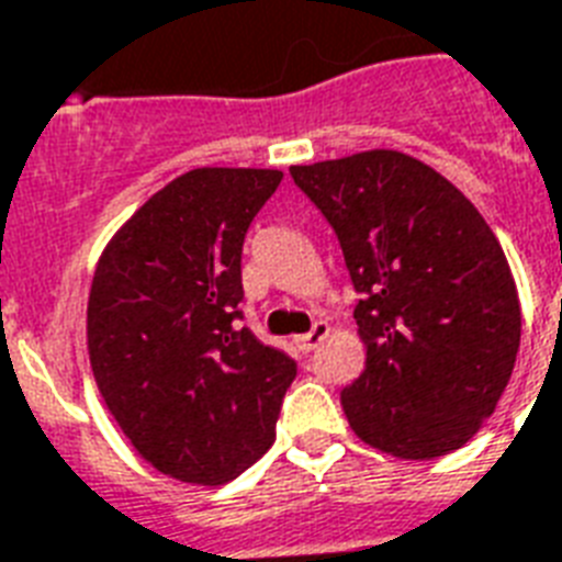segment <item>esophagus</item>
Wrapping results in <instances>:
<instances>
[{
    "label": "esophagus",
    "instance_id": "obj_1",
    "mask_svg": "<svg viewBox=\"0 0 562 562\" xmlns=\"http://www.w3.org/2000/svg\"><path fill=\"white\" fill-rule=\"evenodd\" d=\"M327 333H329L327 324H324V321H315V327H312L306 336L294 338V345H297V350H303V353H310V350L318 348L321 341L327 338Z\"/></svg>",
    "mask_w": 562,
    "mask_h": 562
}]
</instances>
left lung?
Returning <instances> with one entry per match:
<instances>
[{
	"mask_svg": "<svg viewBox=\"0 0 562 562\" xmlns=\"http://www.w3.org/2000/svg\"><path fill=\"white\" fill-rule=\"evenodd\" d=\"M345 252L366 371L341 392L353 434L401 460L457 451L495 413L521 338L498 238L460 188L397 149L291 167Z\"/></svg>",
	"mask_w": 562,
	"mask_h": 562,
	"instance_id": "8db88e82",
	"label": "left lung"
}]
</instances>
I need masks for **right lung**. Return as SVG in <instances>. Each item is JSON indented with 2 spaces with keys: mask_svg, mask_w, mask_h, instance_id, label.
Here are the masks:
<instances>
[{
  "mask_svg": "<svg viewBox=\"0 0 562 562\" xmlns=\"http://www.w3.org/2000/svg\"><path fill=\"white\" fill-rule=\"evenodd\" d=\"M282 170L196 167L105 244L88 297L100 395L167 477L221 486L273 445L297 366L241 318V247Z\"/></svg>",
  "mask_w": 562,
  "mask_h": 562,
  "instance_id": "1",
  "label": "right lung"
}]
</instances>
